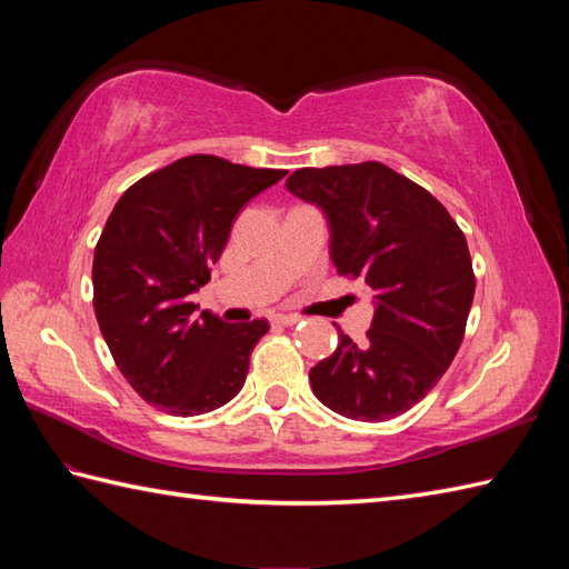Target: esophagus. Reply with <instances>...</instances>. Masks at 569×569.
<instances>
[{
    "label": "esophagus",
    "mask_w": 569,
    "mask_h": 569,
    "mask_svg": "<svg viewBox=\"0 0 569 569\" xmlns=\"http://www.w3.org/2000/svg\"><path fill=\"white\" fill-rule=\"evenodd\" d=\"M300 320V316H273V322H278V325H286V328H291V325H298Z\"/></svg>",
    "instance_id": "esophagus-1"
}]
</instances>
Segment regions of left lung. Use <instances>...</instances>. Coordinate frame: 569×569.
Segmentation results:
<instances>
[{
  "label": "left lung",
  "mask_w": 569,
  "mask_h": 569,
  "mask_svg": "<svg viewBox=\"0 0 569 569\" xmlns=\"http://www.w3.org/2000/svg\"><path fill=\"white\" fill-rule=\"evenodd\" d=\"M286 188L325 212L337 271L365 278L377 306L367 345L337 328V349L310 369L312 393L352 420L406 413L462 345L477 286L462 229L426 188L379 161L298 168Z\"/></svg>",
  "instance_id": "obj_1"
}]
</instances>
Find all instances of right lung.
<instances>
[{
	"mask_svg": "<svg viewBox=\"0 0 569 569\" xmlns=\"http://www.w3.org/2000/svg\"><path fill=\"white\" fill-rule=\"evenodd\" d=\"M288 171L196 153L137 180L94 247V316L114 365L171 416L224 406L244 386L269 322L229 325L192 303L222 257L234 217Z\"/></svg>",
	"mask_w": 569,
	"mask_h": 569,
	"instance_id": "obj_1",
	"label": "right lung"
}]
</instances>
